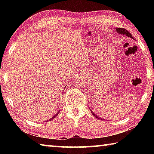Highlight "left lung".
<instances>
[{
	"label": "left lung",
	"mask_w": 154,
	"mask_h": 154,
	"mask_svg": "<svg viewBox=\"0 0 154 154\" xmlns=\"http://www.w3.org/2000/svg\"><path fill=\"white\" fill-rule=\"evenodd\" d=\"M116 31L117 32H118V33H119V34H120V35H126L128 37H130V38H133L134 39V38L132 37V35L131 34H130L128 31L127 30H126L125 29V28H116ZM90 111L92 112V115L94 116H95V117H96V118H98V119H102V118H100V117H98V116H96V114H94L93 113V112L92 111V110H91V109H90Z\"/></svg>",
	"instance_id": "1"
}]
</instances>
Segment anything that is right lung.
I'll return each mask as SVG.
<instances>
[{"label":"right lung","instance_id":"add662e5","mask_svg":"<svg viewBox=\"0 0 154 154\" xmlns=\"http://www.w3.org/2000/svg\"><path fill=\"white\" fill-rule=\"evenodd\" d=\"M60 113V111H58V113H56V114L55 115V116H54V117H52V118H50V119H48V121H51V120H52V119H54V118H56V117L57 116H58V113Z\"/></svg>","mask_w":154,"mask_h":154}]
</instances>
